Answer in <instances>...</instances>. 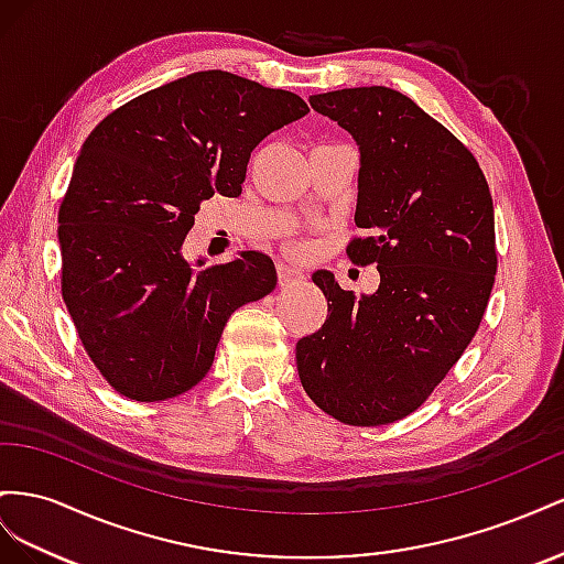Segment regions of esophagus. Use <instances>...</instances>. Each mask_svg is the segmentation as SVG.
I'll list each match as a JSON object with an SVG mask.
<instances>
[{"mask_svg":"<svg viewBox=\"0 0 564 564\" xmlns=\"http://www.w3.org/2000/svg\"><path fill=\"white\" fill-rule=\"evenodd\" d=\"M276 269H279V283H281L283 288H288V285H295V283L304 281V269H302V267H297V264H293V262L281 260Z\"/></svg>","mask_w":564,"mask_h":564,"instance_id":"esophagus-1","label":"esophagus"}]
</instances>
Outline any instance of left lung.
<instances>
[{
    "label": "left lung",
    "instance_id": "obj_1",
    "mask_svg": "<svg viewBox=\"0 0 564 564\" xmlns=\"http://www.w3.org/2000/svg\"><path fill=\"white\" fill-rule=\"evenodd\" d=\"M359 147L354 264H376L373 295L312 281L326 324L297 340V373L318 409L347 425L413 413L475 337L496 276L494 203L475 155L406 94L354 87L310 96Z\"/></svg>",
    "mask_w": 564,
    "mask_h": 564
}]
</instances>
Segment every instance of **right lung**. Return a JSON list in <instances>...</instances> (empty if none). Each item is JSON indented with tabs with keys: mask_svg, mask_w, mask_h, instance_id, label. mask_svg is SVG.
Returning a JSON list of instances; mask_svg holds the SVG:
<instances>
[{
	"mask_svg": "<svg viewBox=\"0 0 564 564\" xmlns=\"http://www.w3.org/2000/svg\"><path fill=\"white\" fill-rule=\"evenodd\" d=\"M310 112L297 94L200 70L112 110L83 143L58 210L61 291L110 388L165 401L198 384L229 316L276 288L246 250L203 271L182 254L200 203L240 196L250 153Z\"/></svg>",
	"mask_w": 564,
	"mask_h": 564,
	"instance_id": "obj_1",
	"label": "right lung"
}]
</instances>
